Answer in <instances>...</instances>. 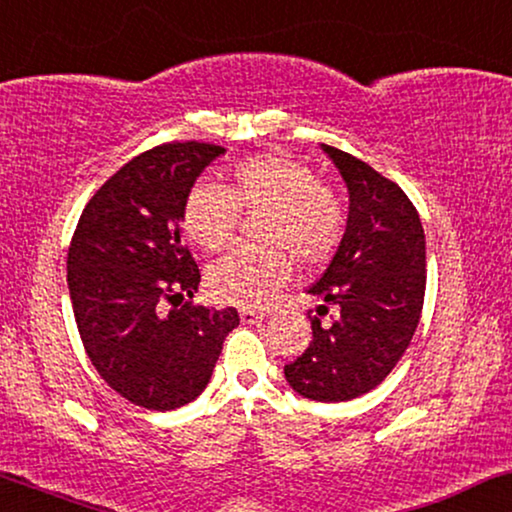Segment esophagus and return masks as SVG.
I'll return each instance as SVG.
<instances>
[{
  "mask_svg": "<svg viewBox=\"0 0 512 512\" xmlns=\"http://www.w3.org/2000/svg\"><path fill=\"white\" fill-rule=\"evenodd\" d=\"M268 310H263V307H242L240 310V319L244 324H258V321H263L268 317Z\"/></svg>",
  "mask_w": 512,
  "mask_h": 512,
  "instance_id": "esophagus-1",
  "label": "esophagus"
}]
</instances>
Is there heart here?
Wrapping results in <instances>:
<instances>
[{"label":"heart","instance_id":"obj_1","mask_svg":"<svg viewBox=\"0 0 512 512\" xmlns=\"http://www.w3.org/2000/svg\"><path fill=\"white\" fill-rule=\"evenodd\" d=\"M265 212L261 242L237 247L207 270V291L219 303L263 305L291 275V256L305 268L326 263L342 235V207L310 167L279 151L258 153L233 167L226 188L198 184L184 202V228L205 251H219L237 216Z\"/></svg>","mask_w":512,"mask_h":512}]
</instances>
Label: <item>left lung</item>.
<instances>
[{
  "mask_svg": "<svg viewBox=\"0 0 512 512\" xmlns=\"http://www.w3.org/2000/svg\"><path fill=\"white\" fill-rule=\"evenodd\" d=\"M349 193L347 226L310 296L317 314L336 307L333 325L312 317V342L284 377L300 396L340 403L368 394L408 349L426 289V240L417 209L398 184L363 160L321 144Z\"/></svg>",
  "mask_w": 512,
  "mask_h": 512,
  "instance_id": "obj_1",
  "label": "left lung"
}]
</instances>
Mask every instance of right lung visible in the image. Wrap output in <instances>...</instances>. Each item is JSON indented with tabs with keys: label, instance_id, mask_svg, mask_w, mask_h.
I'll list each match as a JSON object with an SVG mask.
<instances>
[{
	"label": "right lung",
	"instance_id": "1",
	"mask_svg": "<svg viewBox=\"0 0 512 512\" xmlns=\"http://www.w3.org/2000/svg\"><path fill=\"white\" fill-rule=\"evenodd\" d=\"M223 153L200 142L139 153L88 200L69 244L67 286L88 359L116 394L146 410L195 401L240 324L235 307L183 303L200 286L181 242L184 202Z\"/></svg>",
	"mask_w": 512,
	"mask_h": 512
}]
</instances>
